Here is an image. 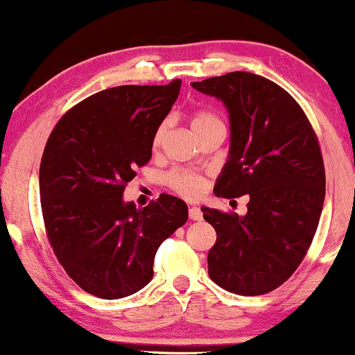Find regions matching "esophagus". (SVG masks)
<instances>
[{"instance_id":"obj_1","label":"esophagus","mask_w":355,"mask_h":355,"mask_svg":"<svg viewBox=\"0 0 355 355\" xmlns=\"http://www.w3.org/2000/svg\"><path fill=\"white\" fill-rule=\"evenodd\" d=\"M203 212L198 207H189V219L191 220H202Z\"/></svg>"}]
</instances>
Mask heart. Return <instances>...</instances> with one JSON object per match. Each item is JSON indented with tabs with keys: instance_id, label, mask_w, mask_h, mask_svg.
Returning a JSON list of instances; mask_svg holds the SVG:
<instances>
[{
	"instance_id": "b5f03b06",
	"label": "heart",
	"mask_w": 355,
	"mask_h": 355,
	"mask_svg": "<svg viewBox=\"0 0 355 355\" xmlns=\"http://www.w3.org/2000/svg\"><path fill=\"white\" fill-rule=\"evenodd\" d=\"M214 124H223L220 119L216 114L209 110H196L191 115V129L193 131H200L203 128H209ZM167 124H160L157 128L155 135H153V148H159L162 145L164 138H166ZM167 184L178 193V195L184 196V198L195 200L203 195L207 189V179L198 173H191V171H173L167 176Z\"/></svg>"
}]
</instances>
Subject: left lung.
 I'll return each mask as SVG.
<instances>
[{
	"label": "left lung",
	"instance_id": "left-lung-1",
	"mask_svg": "<svg viewBox=\"0 0 355 355\" xmlns=\"http://www.w3.org/2000/svg\"><path fill=\"white\" fill-rule=\"evenodd\" d=\"M191 86L230 112V157L214 193L250 196L245 216L202 207L217 233L209 276L231 293L264 295L295 272L318 230L326 184L318 136L300 105L257 73L230 72Z\"/></svg>",
	"mask_w": 355,
	"mask_h": 355
}]
</instances>
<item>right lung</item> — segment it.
<instances>
[{"mask_svg": "<svg viewBox=\"0 0 355 355\" xmlns=\"http://www.w3.org/2000/svg\"><path fill=\"white\" fill-rule=\"evenodd\" d=\"M179 87L174 79L94 93L48 138L40 167L44 227L62 268L91 295L115 300L148 285L160 243L188 219V205L173 195L143 209L122 198L152 159L153 135Z\"/></svg>", "mask_w": 355, "mask_h": 355, "instance_id": "obj_1", "label": "right lung"}]
</instances>
